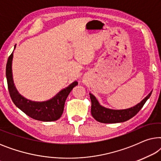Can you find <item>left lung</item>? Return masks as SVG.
<instances>
[{"label": "left lung", "mask_w": 161, "mask_h": 161, "mask_svg": "<svg viewBox=\"0 0 161 161\" xmlns=\"http://www.w3.org/2000/svg\"><path fill=\"white\" fill-rule=\"evenodd\" d=\"M152 92L135 106L123 110H113L107 108L101 105L98 100L91 93L89 94L92 101L91 113L94 119L102 123H117L124 122L136 116L138 111L142 108L146 101L151 96Z\"/></svg>", "instance_id": "left-lung-1"}]
</instances>
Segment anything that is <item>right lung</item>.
I'll use <instances>...</instances> for the list:
<instances>
[{
  "mask_svg": "<svg viewBox=\"0 0 161 161\" xmlns=\"http://www.w3.org/2000/svg\"><path fill=\"white\" fill-rule=\"evenodd\" d=\"M16 45H14V49ZM12 58L13 52L8 57L6 64V75L7 79L8 92L14 105L26 115L34 119L42 122H52L58 120L62 115L64 103L68 95L78 83L77 81L72 83L67 88L61 90L53 97L47 101L35 102L28 100L19 94L14 86L12 69Z\"/></svg>",
  "mask_w": 161,
  "mask_h": 161,
  "instance_id": "add662e5",
  "label": "right lung"
}]
</instances>
